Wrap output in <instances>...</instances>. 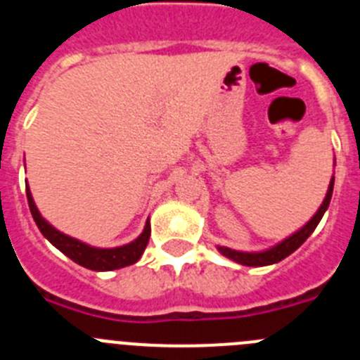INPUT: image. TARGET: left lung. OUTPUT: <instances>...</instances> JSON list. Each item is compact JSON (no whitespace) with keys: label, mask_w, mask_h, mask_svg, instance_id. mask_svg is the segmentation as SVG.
Masks as SVG:
<instances>
[{"label":"left lung","mask_w":360,"mask_h":360,"mask_svg":"<svg viewBox=\"0 0 360 360\" xmlns=\"http://www.w3.org/2000/svg\"><path fill=\"white\" fill-rule=\"evenodd\" d=\"M332 191H333V178H332V182H330L326 198H324L319 211L314 214V218H311L310 221L301 229V231L292 234V236L287 238V240H283L281 243L272 247V249L265 250V252H240V250H232V249H227V247H218V250L224 254V256L231 257V259H234V262L247 266H265V265H272V263L281 262V259H285L287 256H290L295 249H299V247L307 241V238L310 236L311 232L316 231L317 224H319L321 218H323L324 211L328 209L330 200H332Z\"/></svg>","instance_id":"8db88e82"}]
</instances>
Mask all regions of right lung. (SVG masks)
<instances>
[{
	"label": "right lung",
	"instance_id": "obj_1",
	"mask_svg": "<svg viewBox=\"0 0 360 360\" xmlns=\"http://www.w3.org/2000/svg\"><path fill=\"white\" fill-rule=\"evenodd\" d=\"M27 198H28V207H30L32 216H34V221L37 224L39 231L43 232V236L50 241L52 245H56L57 249L61 250L63 254L72 259V262L79 263V265L86 266L90 270H115L122 269V266H128L136 263L141 259L142 252H144L146 245L149 241V234H151V227H149V221L146 224L144 232L141 236L136 238L131 243L124 245V247H117V249H94L90 245L81 243L79 240H73V238L66 236L63 232L56 231L52 225L43 219V216L37 211L34 198L30 195V189L27 187Z\"/></svg>",
	"mask_w": 360,
	"mask_h": 360
}]
</instances>
